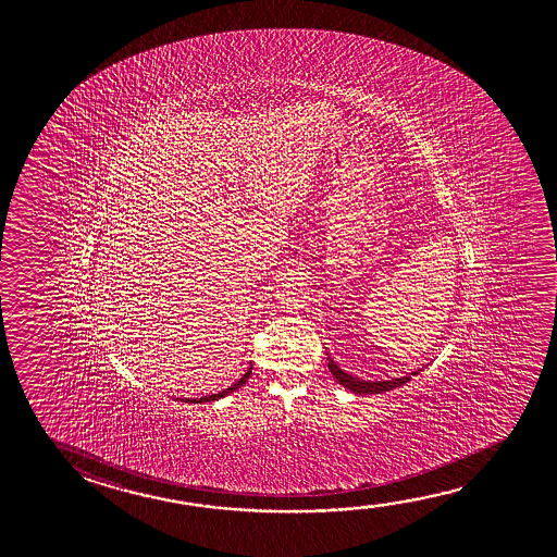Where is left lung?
Listing matches in <instances>:
<instances>
[{
  "instance_id": "left-lung-1",
  "label": "left lung",
  "mask_w": 557,
  "mask_h": 557,
  "mask_svg": "<svg viewBox=\"0 0 557 557\" xmlns=\"http://www.w3.org/2000/svg\"><path fill=\"white\" fill-rule=\"evenodd\" d=\"M329 369L330 373L334 374V379H336L337 383L342 384L347 391H351V393L356 394L388 393V391H393L396 386L408 383L411 376H416V374L421 371V369H418V371H411V373L406 374V376L388 379V381H363V379H359V376H354V374L342 371V369L334 363L332 357H329Z\"/></svg>"
}]
</instances>
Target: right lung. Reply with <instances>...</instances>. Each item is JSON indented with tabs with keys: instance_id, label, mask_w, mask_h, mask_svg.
Segmentation results:
<instances>
[{
	"instance_id": "obj_1",
	"label": "right lung",
	"mask_w": 557,
	"mask_h": 557,
	"mask_svg": "<svg viewBox=\"0 0 557 557\" xmlns=\"http://www.w3.org/2000/svg\"><path fill=\"white\" fill-rule=\"evenodd\" d=\"M250 374H252V366L248 367L247 373L243 374V376L238 379L237 383L233 384V386H228V388H225V391H221V393L218 394H210V396H201V398H186L184 401H190V404H203V401L220 400V398H223V396H227V394L238 391L243 384L247 383L248 376H250Z\"/></svg>"
}]
</instances>
